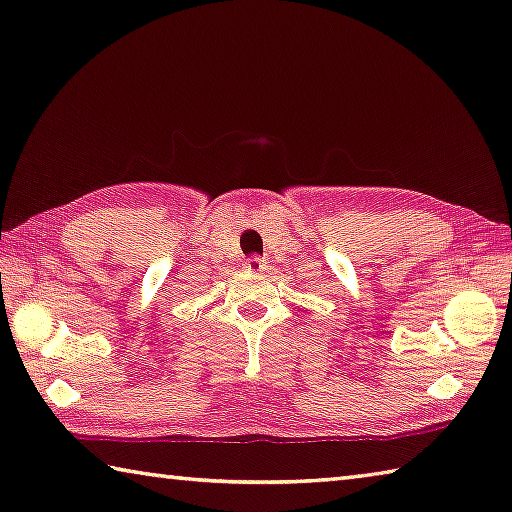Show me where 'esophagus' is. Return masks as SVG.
<instances>
[{
  "label": "esophagus",
  "mask_w": 512,
  "mask_h": 512,
  "mask_svg": "<svg viewBox=\"0 0 512 512\" xmlns=\"http://www.w3.org/2000/svg\"><path fill=\"white\" fill-rule=\"evenodd\" d=\"M245 269H247V272H252V274H258V272H263V269H265V260H263V258H258V256H252V258H247V263H245Z\"/></svg>",
  "instance_id": "1"
}]
</instances>
